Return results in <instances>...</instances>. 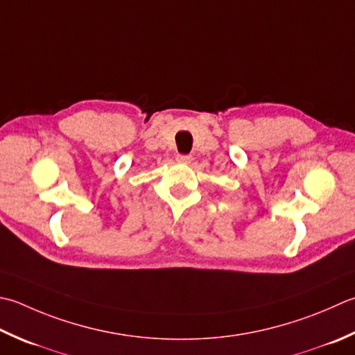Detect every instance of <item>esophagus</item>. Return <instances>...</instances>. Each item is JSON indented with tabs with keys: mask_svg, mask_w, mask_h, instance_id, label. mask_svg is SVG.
Instances as JSON below:
<instances>
[{
	"mask_svg": "<svg viewBox=\"0 0 355 355\" xmlns=\"http://www.w3.org/2000/svg\"><path fill=\"white\" fill-rule=\"evenodd\" d=\"M177 162L187 164V163L192 162V157L191 155H177Z\"/></svg>",
	"mask_w": 355,
	"mask_h": 355,
	"instance_id": "34e87169",
	"label": "esophagus"
}]
</instances>
